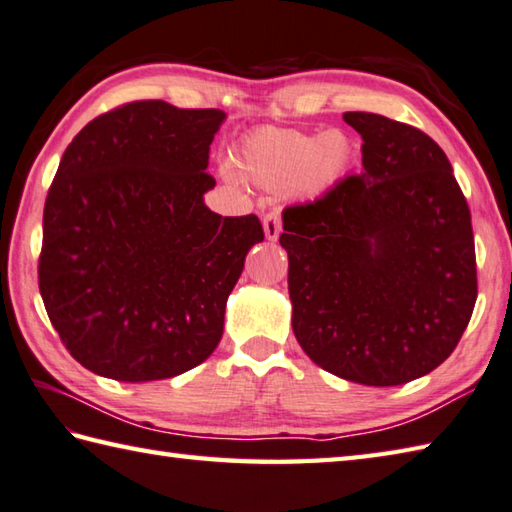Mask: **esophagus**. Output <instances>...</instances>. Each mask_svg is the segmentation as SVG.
<instances>
[{
  "mask_svg": "<svg viewBox=\"0 0 512 512\" xmlns=\"http://www.w3.org/2000/svg\"><path fill=\"white\" fill-rule=\"evenodd\" d=\"M279 230H282V217H279L277 210H273V213H268L264 217V235L268 242H275L279 237Z\"/></svg>",
  "mask_w": 512,
  "mask_h": 512,
  "instance_id": "1",
  "label": "esophagus"
}]
</instances>
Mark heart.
I'll list each match as a JSON object with an SVG mask.
<instances>
[{
    "instance_id": "b5f03b06",
    "label": "heart",
    "mask_w": 512,
    "mask_h": 512,
    "mask_svg": "<svg viewBox=\"0 0 512 512\" xmlns=\"http://www.w3.org/2000/svg\"><path fill=\"white\" fill-rule=\"evenodd\" d=\"M355 162V144L342 130L299 133L259 128L237 150V168L246 182L270 193L288 190L302 202L328 195Z\"/></svg>"
}]
</instances>
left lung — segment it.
<instances>
[{"mask_svg":"<svg viewBox=\"0 0 512 512\" xmlns=\"http://www.w3.org/2000/svg\"><path fill=\"white\" fill-rule=\"evenodd\" d=\"M362 175L284 210L293 333L348 382L399 386L453 353L477 299L470 210L448 157L422 130L344 113Z\"/></svg>","mask_w":512,"mask_h":512,"instance_id":"8db88e82","label":"left lung"}]
</instances>
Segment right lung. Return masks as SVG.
Returning <instances> with one entry per match:
<instances>
[{
  "label": "right lung",
  "instance_id": "right-lung-1",
  "mask_svg": "<svg viewBox=\"0 0 512 512\" xmlns=\"http://www.w3.org/2000/svg\"><path fill=\"white\" fill-rule=\"evenodd\" d=\"M217 108L133 102L88 122L44 206L39 293L84 368L117 382L177 377L213 355L226 299L264 230L204 195Z\"/></svg>",
  "mask_w": 512,
  "mask_h": 512
}]
</instances>
